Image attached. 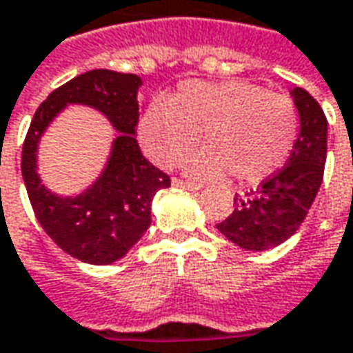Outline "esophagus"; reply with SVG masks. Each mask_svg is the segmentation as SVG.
I'll return each mask as SVG.
<instances>
[{
  "instance_id": "esophagus-1",
  "label": "esophagus",
  "mask_w": 353,
  "mask_h": 353,
  "mask_svg": "<svg viewBox=\"0 0 353 353\" xmlns=\"http://www.w3.org/2000/svg\"><path fill=\"white\" fill-rule=\"evenodd\" d=\"M174 185L181 189H188V191H199L201 185L193 183V181H183V179H174Z\"/></svg>"
}]
</instances>
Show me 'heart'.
<instances>
[{
  "label": "heart",
  "mask_w": 353,
  "mask_h": 353,
  "mask_svg": "<svg viewBox=\"0 0 353 353\" xmlns=\"http://www.w3.org/2000/svg\"><path fill=\"white\" fill-rule=\"evenodd\" d=\"M209 144L185 162L199 179L230 172L238 181L256 183L285 164L299 132L297 111L261 85L228 81H185L165 101H152L140 119L144 152L160 168L179 164L199 142Z\"/></svg>",
  "instance_id": "1"
}]
</instances>
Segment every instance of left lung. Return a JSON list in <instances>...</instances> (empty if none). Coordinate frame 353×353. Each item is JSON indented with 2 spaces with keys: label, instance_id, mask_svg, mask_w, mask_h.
<instances>
[{
  "label": "left lung",
  "instance_id": "left-lung-1",
  "mask_svg": "<svg viewBox=\"0 0 353 353\" xmlns=\"http://www.w3.org/2000/svg\"><path fill=\"white\" fill-rule=\"evenodd\" d=\"M291 97L299 113V137L287 165L256 191L236 197V209L216 225L223 236L242 250L263 252L283 244L303 225L321 189L328 123L307 90L295 88Z\"/></svg>",
  "mask_w": 353,
  "mask_h": 353
}]
</instances>
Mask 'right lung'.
Segmentation results:
<instances>
[{"label": "right lung", "mask_w": 353, "mask_h": 353, "mask_svg": "<svg viewBox=\"0 0 353 353\" xmlns=\"http://www.w3.org/2000/svg\"><path fill=\"white\" fill-rule=\"evenodd\" d=\"M142 79L113 70H92L46 97L23 144L21 172L32 211L44 232L72 258L107 265L127 252L152 223V201L170 177L154 168L137 142ZM68 104L99 110L117 130L100 176L74 196L56 194L38 174V146L46 128Z\"/></svg>", "instance_id": "right-lung-1"}]
</instances>
